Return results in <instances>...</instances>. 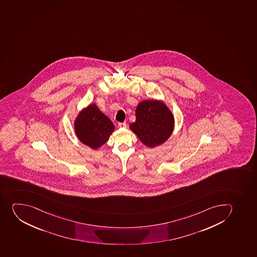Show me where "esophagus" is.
I'll return each mask as SVG.
<instances>
[{"instance_id":"obj_1","label":"esophagus","mask_w":257,"mask_h":257,"mask_svg":"<svg viewBox=\"0 0 257 257\" xmlns=\"http://www.w3.org/2000/svg\"><path fill=\"white\" fill-rule=\"evenodd\" d=\"M126 123L125 122H119L118 123V127L125 128L126 127Z\"/></svg>"}]
</instances>
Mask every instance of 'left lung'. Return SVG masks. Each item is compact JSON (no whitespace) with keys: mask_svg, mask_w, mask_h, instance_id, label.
Segmentation results:
<instances>
[{"mask_svg":"<svg viewBox=\"0 0 257 257\" xmlns=\"http://www.w3.org/2000/svg\"><path fill=\"white\" fill-rule=\"evenodd\" d=\"M174 126V115L162 101L145 100L137 106L136 121L130 129L145 146L154 148L170 138Z\"/></svg>","mask_w":257,"mask_h":257,"instance_id":"1","label":"left lung"}]
</instances>
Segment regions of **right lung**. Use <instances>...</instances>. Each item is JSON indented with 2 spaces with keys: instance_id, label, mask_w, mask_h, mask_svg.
Instances as JSON below:
<instances>
[{
  "instance_id": "right-lung-1",
  "label": "right lung",
  "mask_w": 257,
  "mask_h": 257,
  "mask_svg": "<svg viewBox=\"0 0 257 257\" xmlns=\"http://www.w3.org/2000/svg\"><path fill=\"white\" fill-rule=\"evenodd\" d=\"M114 128L113 123L95 103L83 108L74 121V131L78 140L92 150L103 146L114 132Z\"/></svg>"
}]
</instances>
